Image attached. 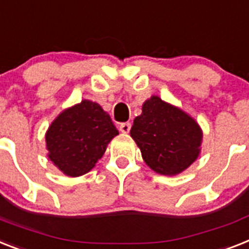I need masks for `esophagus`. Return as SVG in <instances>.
I'll list each match as a JSON object with an SVG mask.
<instances>
[{
	"label": "esophagus",
	"mask_w": 249,
	"mask_h": 249,
	"mask_svg": "<svg viewBox=\"0 0 249 249\" xmlns=\"http://www.w3.org/2000/svg\"><path fill=\"white\" fill-rule=\"evenodd\" d=\"M130 128H131L130 123H121L120 126H119L121 133H129V131H130Z\"/></svg>",
	"instance_id": "34e87169"
}]
</instances>
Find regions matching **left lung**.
<instances>
[{"mask_svg":"<svg viewBox=\"0 0 249 249\" xmlns=\"http://www.w3.org/2000/svg\"><path fill=\"white\" fill-rule=\"evenodd\" d=\"M131 138L152 170L177 175L193 163L199 153L201 129L185 112L153 96L134 119Z\"/></svg>","mask_w":249,"mask_h":249,"instance_id":"obj_1","label":"left lung"}]
</instances>
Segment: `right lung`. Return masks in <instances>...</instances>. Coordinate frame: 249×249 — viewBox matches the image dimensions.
<instances>
[{
  "mask_svg": "<svg viewBox=\"0 0 249 249\" xmlns=\"http://www.w3.org/2000/svg\"><path fill=\"white\" fill-rule=\"evenodd\" d=\"M118 134L100 105L82 101L58 115L48 128V157L64 174L80 177L94 167L107 144Z\"/></svg>",
  "mask_w": 249,
  "mask_h": 249,
  "instance_id": "right-lung-1",
  "label": "right lung"
}]
</instances>
